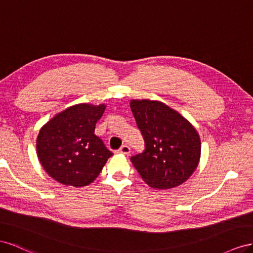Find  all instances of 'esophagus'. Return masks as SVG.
Segmentation results:
<instances>
[{"label":"esophagus","mask_w":253,"mask_h":253,"mask_svg":"<svg viewBox=\"0 0 253 253\" xmlns=\"http://www.w3.org/2000/svg\"><path fill=\"white\" fill-rule=\"evenodd\" d=\"M118 153L122 154V155H129L130 154V148H129V146H127V145H123L118 150Z\"/></svg>","instance_id":"esophagus-1"}]
</instances>
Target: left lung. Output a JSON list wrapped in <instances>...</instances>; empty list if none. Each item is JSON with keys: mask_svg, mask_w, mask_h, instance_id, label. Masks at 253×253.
Instances as JSON below:
<instances>
[{"mask_svg": "<svg viewBox=\"0 0 253 253\" xmlns=\"http://www.w3.org/2000/svg\"><path fill=\"white\" fill-rule=\"evenodd\" d=\"M130 108L145 142L130 160L150 187L168 190L185 182L197 169L199 134L181 114L159 100L131 99Z\"/></svg>", "mask_w": 253, "mask_h": 253, "instance_id": "8db88e82", "label": "left lung"}]
</instances>
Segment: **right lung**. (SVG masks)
Wrapping results in <instances>:
<instances>
[{"label":"right lung","instance_id":"right-lung-1","mask_svg":"<svg viewBox=\"0 0 253 253\" xmlns=\"http://www.w3.org/2000/svg\"><path fill=\"white\" fill-rule=\"evenodd\" d=\"M106 105L77 104L57 113L37 136L42 168L57 182L85 186L94 181L113 154L94 134Z\"/></svg>","mask_w":253,"mask_h":253}]
</instances>
